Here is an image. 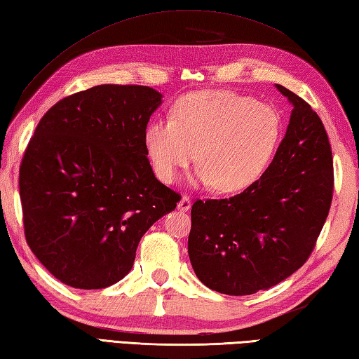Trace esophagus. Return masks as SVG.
I'll list each match as a JSON object with an SVG mask.
<instances>
[{
    "instance_id": "obj_1",
    "label": "esophagus",
    "mask_w": 359,
    "mask_h": 359,
    "mask_svg": "<svg viewBox=\"0 0 359 359\" xmlns=\"http://www.w3.org/2000/svg\"><path fill=\"white\" fill-rule=\"evenodd\" d=\"M177 207H179V210H184V212L190 210V207H191V198L187 196V194H184V196H182V199L179 201Z\"/></svg>"
}]
</instances>
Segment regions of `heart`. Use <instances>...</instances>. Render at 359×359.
I'll list each match as a JSON object with an SVG mask.
<instances>
[{"instance_id": "obj_1", "label": "heart", "mask_w": 359, "mask_h": 359, "mask_svg": "<svg viewBox=\"0 0 359 359\" xmlns=\"http://www.w3.org/2000/svg\"><path fill=\"white\" fill-rule=\"evenodd\" d=\"M152 169L165 184L196 160L198 177L221 193L251 187L281 140V117L273 107L232 90H199L174 103L171 121L155 119L146 130Z\"/></svg>"}]
</instances>
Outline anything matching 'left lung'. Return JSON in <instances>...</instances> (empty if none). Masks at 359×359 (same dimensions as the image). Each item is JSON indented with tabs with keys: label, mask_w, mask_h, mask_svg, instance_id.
<instances>
[{
	"label": "left lung",
	"mask_w": 359,
	"mask_h": 359,
	"mask_svg": "<svg viewBox=\"0 0 359 359\" xmlns=\"http://www.w3.org/2000/svg\"><path fill=\"white\" fill-rule=\"evenodd\" d=\"M276 88L293 109L262 177L236 196L198 199L191 207L193 270L226 295L270 289L303 266L333 201V155L322 119L302 97Z\"/></svg>",
	"instance_id": "left-lung-1"
}]
</instances>
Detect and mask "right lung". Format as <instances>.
<instances>
[{
	"label": "right lung",
	"mask_w": 359,
	"mask_h": 359,
	"mask_svg": "<svg viewBox=\"0 0 359 359\" xmlns=\"http://www.w3.org/2000/svg\"><path fill=\"white\" fill-rule=\"evenodd\" d=\"M160 103L149 86L100 84L55 103L26 146L18 177L26 243L70 287L121 281L141 237L180 201L147 160V122Z\"/></svg>",
	"instance_id": "add662e5"
}]
</instances>
